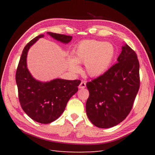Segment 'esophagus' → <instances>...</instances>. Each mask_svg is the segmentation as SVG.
<instances>
[{
    "instance_id": "34e87169",
    "label": "esophagus",
    "mask_w": 155,
    "mask_h": 155,
    "mask_svg": "<svg viewBox=\"0 0 155 155\" xmlns=\"http://www.w3.org/2000/svg\"><path fill=\"white\" fill-rule=\"evenodd\" d=\"M86 87V83H85L84 81H82L81 84H79V86H78V88H84Z\"/></svg>"
}]
</instances>
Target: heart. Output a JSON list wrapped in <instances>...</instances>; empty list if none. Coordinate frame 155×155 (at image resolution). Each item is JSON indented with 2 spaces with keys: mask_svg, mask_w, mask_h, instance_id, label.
Segmentation results:
<instances>
[{
  "mask_svg": "<svg viewBox=\"0 0 155 155\" xmlns=\"http://www.w3.org/2000/svg\"><path fill=\"white\" fill-rule=\"evenodd\" d=\"M74 58H68V64L74 73L80 71L78 64H85V69L91 77H100L109 68L115 54V48L110 42L97 40L81 42L74 51Z\"/></svg>",
  "mask_w": 155,
  "mask_h": 155,
  "instance_id": "heart-1",
  "label": "heart"
}]
</instances>
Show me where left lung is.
Returning a JSON list of instances; mask_svg holds the SVG:
<instances>
[{
    "mask_svg": "<svg viewBox=\"0 0 155 155\" xmlns=\"http://www.w3.org/2000/svg\"><path fill=\"white\" fill-rule=\"evenodd\" d=\"M117 61L103 75L87 83V114L98 128H110L123 121L139 89V62L135 52L124 44Z\"/></svg>",
    "mask_w": 155,
    "mask_h": 155,
    "instance_id": "left-lung-1",
    "label": "left lung"
}]
</instances>
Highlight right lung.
I'll return each mask as SVG.
<instances>
[{
    "label": "right lung",
    "instance_id": "right-lung-1",
    "mask_svg": "<svg viewBox=\"0 0 155 155\" xmlns=\"http://www.w3.org/2000/svg\"><path fill=\"white\" fill-rule=\"evenodd\" d=\"M55 40L67 44L71 36L47 32ZM44 35L32 39L23 49L16 73L18 98L22 110L32 120L42 124H48L57 120L63 113L69 99L78 91L79 80L69 81L55 78L42 82L35 78L27 67L28 50Z\"/></svg>",
    "mask_w": 155,
    "mask_h": 155
}]
</instances>
